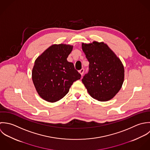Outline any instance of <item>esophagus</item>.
I'll use <instances>...</instances> for the list:
<instances>
[{
	"label": "esophagus",
	"instance_id": "1",
	"mask_svg": "<svg viewBox=\"0 0 150 150\" xmlns=\"http://www.w3.org/2000/svg\"><path fill=\"white\" fill-rule=\"evenodd\" d=\"M79 72L81 74V75L82 76V75L83 74V72H84V69L83 68H82V69H81V70H79Z\"/></svg>",
	"mask_w": 150,
	"mask_h": 150
}]
</instances>
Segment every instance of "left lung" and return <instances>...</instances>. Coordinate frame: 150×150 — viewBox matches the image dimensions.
<instances>
[{"label":"left lung","instance_id":"8db88e82","mask_svg":"<svg viewBox=\"0 0 150 150\" xmlns=\"http://www.w3.org/2000/svg\"><path fill=\"white\" fill-rule=\"evenodd\" d=\"M89 62V70L82 81L93 98L107 101L115 97L124 81L123 65L114 52L104 42L82 43Z\"/></svg>","mask_w":150,"mask_h":150}]
</instances>
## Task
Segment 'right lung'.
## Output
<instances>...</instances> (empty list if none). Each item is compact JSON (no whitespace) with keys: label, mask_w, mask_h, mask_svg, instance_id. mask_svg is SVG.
Listing matches in <instances>:
<instances>
[{"label":"right lung","mask_w":150,"mask_h":150,"mask_svg":"<svg viewBox=\"0 0 150 150\" xmlns=\"http://www.w3.org/2000/svg\"><path fill=\"white\" fill-rule=\"evenodd\" d=\"M72 49L70 45H52L35 61L32 81L38 94L45 101H59L68 93L74 82L80 79L81 75L73 63L67 60Z\"/></svg>","instance_id":"1"}]
</instances>
